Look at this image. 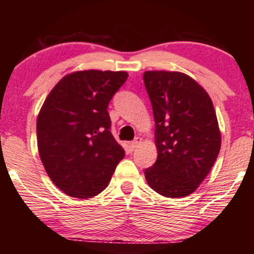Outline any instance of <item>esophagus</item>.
<instances>
[{"label": "esophagus", "mask_w": 254, "mask_h": 254, "mask_svg": "<svg viewBox=\"0 0 254 254\" xmlns=\"http://www.w3.org/2000/svg\"><path fill=\"white\" fill-rule=\"evenodd\" d=\"M142 143V139L139 138V137H136L135 139H133L132 142H131L130 143V145H129V148H130V150L132 151V150H135L136 148H138L139 147V144Z\"/></svg>", "instance_id": "1"}]
</instances>
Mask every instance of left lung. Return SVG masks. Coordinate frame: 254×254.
Masks as SVG:
<instances>
[{"label": "left lung", "instance_id": "obj_1", "mask_svg": "<svg viewBox=\"0 0 254 254\" xmlns=\"http://www.w3.org/2000/svg\"><path fill=\"white\" fill-rule=\"evenodd\" d=\"M155 121L157 159L144 171L148 185L165 197H186L205 179L221 148V132L208 93L178 71H145Z\"/></svg>", "mask_w": 254, "mask_h": 254}]
</instances>
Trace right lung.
<instances>
[{
  "label": "right lung",
  "mask_w": 254,
  "mask_h": 254,
  "mask_svg": "<svg viewBox=\"0 0 254 254\" xmlns=\"http://www.w3.org/2000/svg\"><path fill=\"white\" fill-rule=\"evenodd\" d=\"M127 78L125 71L72 72L44 101L37 119L38 150L48 176L68 196H97L124 157L111 132L107 107Z\"/></svg>",
  "instance_id": "obj_1"
}]
</instances>
